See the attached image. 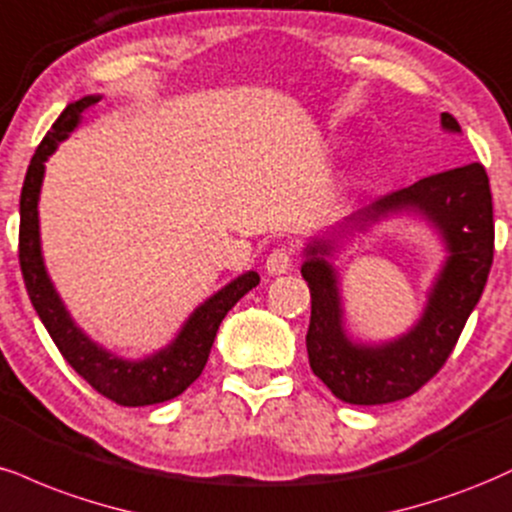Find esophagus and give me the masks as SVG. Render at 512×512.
Returning <instances> with one entry per match:
<instances>
[{
    "label": "esophagus",
    "instance_id": "1",
    "mask_svg": "<svg viewBox=\"0 0 512 512\" xmlns=\"http://www.w3.org/2000/svg\"><path fill=\"white\" fill-rule=\"evenodd\" d=\"M292 266V254L287 249H273L266 258V273L268 275H282Z\"/></svg>",
    "mask_w": 512,
    "mask_h": 512
}]
</instances>
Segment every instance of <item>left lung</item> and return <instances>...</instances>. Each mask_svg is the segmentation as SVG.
Returning a JSON list of instances; mask_svg holds the SVG:
<instances>
[{"mask_svg": "<svg viewBox=\"0 0 512 512\" xmlns=\"http://www.w3.org/2000/svg\"><path fill=\"white\" fill-rule=\"evenodd\" d=\"M441 129L460 134L458 119L443 112ZM388 217L424 219L442 239L447 258L415 326L398 339L362 343L346 333L332 258L345 241ZM302 256V278L311 290L306 333L311 371L335 398L350 405H386L410 398L446 364L489 278L494 206L486 170L472 162L378 198L333 230L311 237Z\"/></svg>", "mask_w": 512, "mask_h": 512, "instance_id": "left-lung-1", "label": "left lung"}]
</instances>
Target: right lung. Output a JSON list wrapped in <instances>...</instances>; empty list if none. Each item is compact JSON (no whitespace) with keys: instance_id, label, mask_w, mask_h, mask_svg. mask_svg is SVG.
I'll list each match as a JSON object with an SVG mask.
<instances>
[{"instance_id":"right-lung-1","label":"right lung","mask_w":512,"mask_h":512,"mask_svg":"<svg viewBox=\"0 0 512 512\" xmlns=\"http://www.w3.org/2000/svg\"><path fill=\"white\" fill-rule=\"evenodd\" d=\"M95 102H100V95H83L81 100L69 102L30 160L21 189L18 261H21L30 304L38 311L42 326L47 328L54 345L71 364V369L81 378H86L100 395L117 402V405H158V402L182 395L201 376L222 318L246 292L254 290L261 278H258L256 270H246V273L237 275L218 292L210 294L206 302L198 304L165 347L143 359L119 357L117 352L102 347L78 326L59 292L54 290V282L47 273L45 258H42L38 203L47 158L59 148V143L71 136V131L78 129L83 114Z\"/></svg>"}]
</instances>
